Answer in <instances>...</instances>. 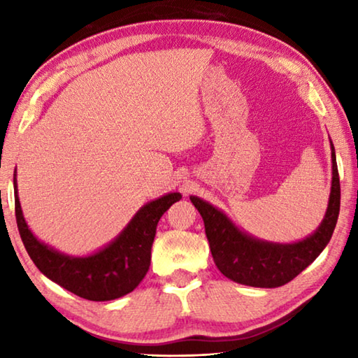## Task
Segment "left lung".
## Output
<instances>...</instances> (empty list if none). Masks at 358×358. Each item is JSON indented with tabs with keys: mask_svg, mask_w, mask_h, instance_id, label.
Returning <instances> with one entry per match:
<instances>
[{
	"mask_svg": "<svg viewBox=\"0 0 358 358\" xmlns=\"http://www.w3.org/2000/svg\"><path fill=\"white\" fill-rule=\"evenodd\" d=\"M330 148L331 189L325 216L310 237L295 243L259 240L235 226L226 213L207 201L197 196L189 197L202 216L211 256L224 276L245 286L280 287L300 275L324 251L335 230L341 199L336 155L331 141Z\"/></svg>",
	"mask_w": 358,
	"mask_h": 358,
	"instance_id": "obj_1",
	"label": "left lung"
}]
</instances>
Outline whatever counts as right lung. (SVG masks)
<instances>
[{
  "instance_id": "1",
  "label": "right lung",
  "mask_w": 358,
  "mask_h": 358,
  "mask_svg": "<svg viewBox=\"0 0 358 358\" xmlns=\"http://www.w3.org/2000/svg\"><path fill=\"white\" fill-rule=\"evenodd\" d=\"M15 177L17 172H14L17 227L29 257L48 280L92 301L120 299L141 284L150 268L157 222L171 205L181 199L180 192H169L145 203L110 243L88 256L76 257L53 250L29 230L20 207Z\"/></svg>"
}]
</instances>
